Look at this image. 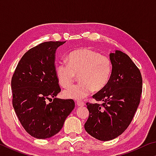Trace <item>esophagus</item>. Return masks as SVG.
I'll return each instance as SVG.
<instances>
[{"label": "esophagus", "mask_w": 156, "mask_h": 156, "mask_svg": "<svg viewBox=\"0 0 156 156\" xmlns=\"http://www.w3.org/2000/svg\"><path fill=\"white\" fill-rule=\"evenodd\" d=\"M76 105H77L78 107H83L85 104H84V102H83L77 101V102H76Z\"/></svg>", "instance_id": "obj_1"}]
</instances>
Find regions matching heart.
Masks as SVG:
<instances>
[{
    "instance_id": "1",
    "label": "heart",
    "mask_w": 156,
    "mask_h": 156,
    "mask_svg": "<svg viewBox=\"0 0 156 156\" xmlns=\"http://www.w3.org/2000/svg\"><path fill=\"white\" fill-rule=\"evenodd\" d=\"M67 64L60 62L56 67L58 82L62 87L72 85L76 76L80 83L63 91L66 98L82 100L92 91L102 90L109 83L112 62L109 56L91 49H76L69 54Z\"/></svg>"
}]
</instances>
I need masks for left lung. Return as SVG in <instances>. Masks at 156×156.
Here are the masks:
<instances>
[{
  "label": "left lung",
  "instance_id": "1",
  "mask_svg": "<svg viewBox=\"0 0 156 156\" xmlns=\"http://www.w3.org/2000/svg\"><path fill=\"white\" fill-rule=\"evenodd\" d=\"M109 58L110 80L93 96L102 104L87 103L89 115L84 124L89 135L101 141L112 140L126 130L138 109L142 90L140 72L128 55L115 50Z\"/></svg>",
  "mask_w": 156,
  "mask_h": 156
}]
</instances>
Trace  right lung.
Here are the masks:
<instances>
[{
    "label": "right lung",
    "mask_w": 156,
    "mask_h": 156,
    "mask_svg": "<svg viewBox=\"0 0 156 156\" xmlns=\"http://www.w3.org/2000/svg\"><path fill=\"white\" fill-rule=\"evenodd\" d=\"M65 43L44 42L30 49L12 76L13 107L23 128L36 138H49L58 133L75 107L73 100L56 98L61 89L56 75L55 54ZM52 97L53 102L47 104Z\"/></svg>",
    "instance_id": "obj_1"
}]
</instances>
